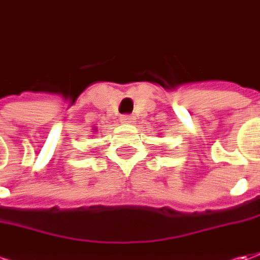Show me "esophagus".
I'll list each match as a JSON object with an SVG mask.
<instances>
[{"label": "esophagus", "instance_id": "esophagus-1", "mask_svg": "<svg viewBox=\"0 0 260 260\" xmlns=\"http://www.w3.org/2000/svg\"><path fill=\"white\" fill-rule=\"evenodd\" d=\"M120 121H121L123 124H133L134 116H121V117H120Z\"/></svg>", "mask_w": 260, "mask_h": 260}]
</instances>
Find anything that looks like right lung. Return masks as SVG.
<instances>
[{
  "mask_svg": "<svg viewBox=\"0 0 260 260\" xmlns=\"http://www.w3.org/2000/svg\"><path fill=\"white\" fill-rule=\"evenodd\" d=\"M93 132H94V133H95V128H94V130H93Z\"/></svg>",
  "mask_w": 260,
  "mask_h": 260,
  "instance_id": "right-lung-1",
  "label": "right lung"
}]
</instances>
